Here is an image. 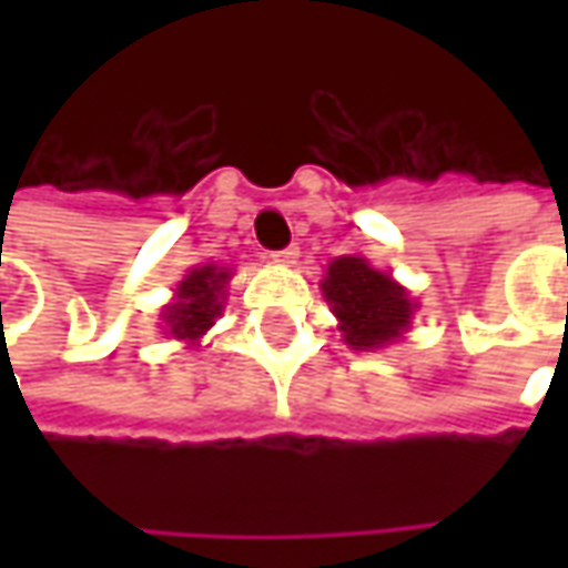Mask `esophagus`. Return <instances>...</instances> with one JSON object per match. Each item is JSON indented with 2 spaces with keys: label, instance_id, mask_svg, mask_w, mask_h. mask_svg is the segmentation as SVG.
<instances>
[{
  "label": "esophagus",
  "instance_id": "1",
  "mask_svg": "<svg viewBox=\"0 0 568 568\" xmlns=\"http://www.w3.org/2000/svg\"><path fill=\"white\" fill-rule=\"evenodd\" d=\"M295 258H297V246H285L280 248V252H271L273 264H285V267H288V264H295Z\"/></svg>",
  "mask_w": 568,
  "mask_h": 568
}]
</instances>
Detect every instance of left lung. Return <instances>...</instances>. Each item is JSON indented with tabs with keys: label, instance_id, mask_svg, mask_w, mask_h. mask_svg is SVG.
Segmentation results:
<instances>
[{
	"label": "left lung",
	"instance_id": "obj_1",
	"mask_svg": "<svg viewBox=\"0 0 568 568\" xmlns=\"http://www.w3.org/2000/svg\"><path fill=\"white\" fill-rule=\"evenodd\" d=\"M322 295L332 304L337 328L353 349H377L398 341L410 328L414 301L383 271L358 255H341L328 264Z\"/></svg>",
	"mask_w": 568,
	"mask_h": 568
}]
</instances>
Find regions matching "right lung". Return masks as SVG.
<instances>
[{
    "mask_svg": "<svg viewBox=\"0 0 568 568\" xmlns=\"http://www.w3.org/2000/svg\"><path fill=\"white\" fill-rule=\"evenodd\" d=\"M227 280L231 271L219 264L194 267L175 288L173 304L163 307V332L173 334L175 341H187L191 346L197 344L212 328V322L222 316Z\"/></svg>",
    "mask_w": 568,
    "mask_h": 568,
    "instance_id": "right-lung-1",
    "label": "right lung"
}]
</instances>
